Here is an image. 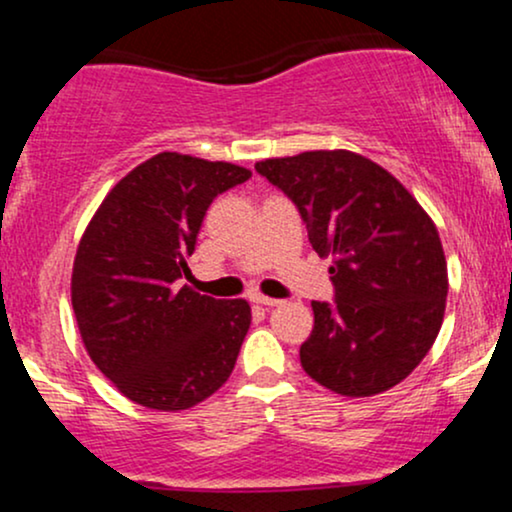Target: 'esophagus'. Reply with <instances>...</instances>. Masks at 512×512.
<instances>
[{
  "label": "esophagus",
  "mask_w": 512,
  "mask_h": 512,
  "mask_svg": "<svg viewBox=\"0 0 512 512\" xmlns=\"http://www.w3.org/2000/svg\"><path fill=\"white\" fill-rule=\"evenodd\" d=\"M252 303L262 305V308H274V305H281L279 298H269V296H260V293H255V296L250 298Z\"/></svg>",
  "instance_id": "34e87169"
}]
</instances>
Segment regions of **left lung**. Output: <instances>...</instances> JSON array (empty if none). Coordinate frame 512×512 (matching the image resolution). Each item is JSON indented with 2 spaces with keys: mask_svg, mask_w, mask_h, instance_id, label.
Returning a JSON list of instances; mask_svg holds the SVG:
<instances>
[{
  "mask_svg": "<svg viewBox=\"0 0 512 512\" xmlns=\"http://www.w3.org/2000/svg\"><path fill=\"white\" fill-rule=\"evenodd\" d=\"M296 204L334 301H313L301 366L346 397L390 390L436 342L448 298L438 231L397 178L351 151H305L255 166Z\"/></svg>",
  "mask_w": 512,
  "mask_h": 512,
  "instance_id": "8db88e82",
  "label": "left lung"
}]
</instances>
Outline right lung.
<instances>
[{
    "instance_id": "add662e5",
    "label": "right lung",
    "mask_w": 512,
    "mask_h": 512,
    "mask_svg": "<svg viewBox=\"0 0 512 512\" xmlns=\"http://www.w3.org/2000/svg\"><path fill=\"white\" fill-rule=\"evenodd\" d=\"M250 175L163 151L117 182L81 238L72 274L81 339L105 378L142 407H195L236 366L248 301L199 296L182 276L211 202Z\"/></svg>"
}]
</instances>
